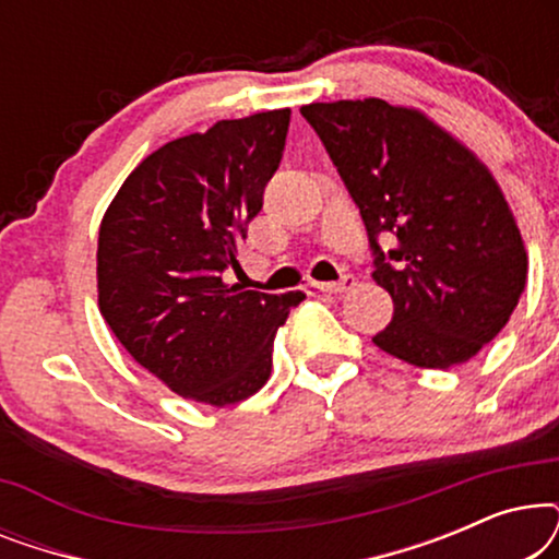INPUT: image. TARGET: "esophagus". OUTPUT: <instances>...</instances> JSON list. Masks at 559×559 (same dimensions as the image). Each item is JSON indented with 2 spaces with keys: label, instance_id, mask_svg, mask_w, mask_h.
I'll list each match as a JSON object with an SVG mask.
<instances>
[{
  "label": "esophagus",
  "instance_id": "esophagus-1",
  "mask_svg": "<svg viewBox=\"0 0 559 559\" xmlns=\"http://www.w3.org/2000/svg\"><path fill=\"white\" fill-rule=\"evenodd\" d=\"M354 285H356L354 274H343L341 282H310V289H316V293L341 295V293H348Z\"/></svg>",
  "mask_w": 559,
  "mask_h": 559
}]
</instances>
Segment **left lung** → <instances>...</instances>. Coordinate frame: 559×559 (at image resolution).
<instances>
[{
  "label": "left lung",
  "instance_id": "1",
  "mask_svg": "<svg viewBox=\"0 0 559 559\" xmlns=\"http://www.w3.org/2000/svg\"><path fill=\"white\" fill-rule=\"evenodd\" d=\"M361 211L373 282L394 316L373 343L419 369L465 364L509 323L526 285L522 234L499 182L423 111L381 98L308 104ZM392 235L394 250L378 239Z\"/></svg>",
  "mask_w": 559,
  "mask_h": 559
}]
</instances>
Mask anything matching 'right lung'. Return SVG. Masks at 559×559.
Masks as SVG:
<instances>
[{"label": "right lung", "instance_id": "right-lung-1", "mask_svg": "<svg viewBox=\"0 0 559 559\" xmlns=\"http://www.w3.org/2000/svg\"><path fill=\"white\" fill-rule=\"evenodd\" d=\"M289 109L216 121L144 157L98 228V310L136 364L186 400L226 407L266 384L302 293L226 285L277 173Z\"/></svg>", "mask_w": 559, "mask_h": 559}]
</instances>
